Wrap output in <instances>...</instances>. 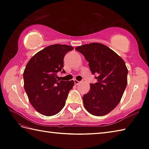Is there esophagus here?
I'll return each instance as SVG.
<instances>
[{"mask_svg":"<svg viewBox=\"0 0 149 149\" xmlns=\"http://www.w3.org/2000/svg\"><path fill=\"white\" fill-rule=\"evenodd\" d=\"M74 84H75L76 85H78L80 83V81H78V80H74Z\"/></svg>","mask_w":149,"mask_h":149,"instance_id":"34e87169","label":"esophagus"}]
</instances>
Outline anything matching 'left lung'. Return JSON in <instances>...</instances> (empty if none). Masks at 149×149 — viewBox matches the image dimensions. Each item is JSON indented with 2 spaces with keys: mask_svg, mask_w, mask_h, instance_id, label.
<instances>
[{
  "mask_svg": "<svg viewBox=\"0 0 149 149\" xmlns=\"http://www.w3.org/2000/svg\"><path fill=\"white\" fill-rule=\"evenodd\" d=\"M89 62L97 82L90 84L89 93L83 96L84 107L94 116H104L119 104L127 85V69L123 60L106 45L91 43L78 46Z\"/></svg>",
  "mask_w": 149,
  "mask_h": 149,
  "instance_id": "1",
  "label": "left lung"
}]
</instances>
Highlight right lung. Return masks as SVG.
<instances>
[{
  "mask_svg": "<svg viewBox=\"0 0 149 149\" xmlns=\"http://www.w3.org/2000/svg\"><path fill=\"white\" fill-rule=\"evenodd\" d=\"M73 47L54 44L38 51L24 69V87L35 110L46 116L58 114L65 106L73 80H60L57 72L63 70V58Z\"/></svg>",
  "mask_w": 149,
  "mask_h": 149,
  "instance_id": "add662e5",
  "label": "right lung"
}]
</instances>
